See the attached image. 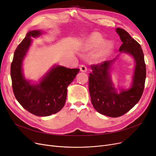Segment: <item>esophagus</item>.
<instances>
[{"mask_svg": "<svg viewBox=\"0 0 156 156\" xmlns=\"http://www.w3.org/2000/svg\"><path fill=\"white\" fill-rule=\"evenodd\" d=\"M80 71H81L82 72L85 73L86 71H87V67H86L84 65H80Z\"/></svg>", "mask_w": 156, "mask_h": 156, "instance_id": "esophagus-1", "label": "esophagus"}]
</instances>
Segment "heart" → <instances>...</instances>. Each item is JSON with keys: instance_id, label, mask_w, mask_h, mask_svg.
<instances>
[{"instance_id": "b5f03b06", "label": "heart", "mask_w": 156, "mask_h": 156, "mask_svg": "<svg viewBox=\"0 0 156 156\" xmlns=\"http://www.w3.org/2000/svg\"><path fill=\"white\" fill-rule=\"evenodd\" d=\"M105 42V39L100 33H94L91 35L83 43L82 49L84 51H90L97 48ZM112 48V44L110 42L106 43L101 48L95 52L93 55V59L96 62H101L105 60Z\"/></svg>"}]
</instances>
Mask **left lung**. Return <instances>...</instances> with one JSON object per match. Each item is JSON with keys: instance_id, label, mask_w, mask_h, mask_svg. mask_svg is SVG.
<instances>
[{"instance_id": "obj_1", "label": "left lung", "mask_w": 156, "mask_h": 156, "mask_svg": "<svg viewBox=\"0 0 156 156\" xmlns=\"http://www.w3.org/2000/svg\"><path fill=\"white\" fill-rule=\"evenodd\" d=\"M116 32L123 42L121 53L130 54L136 62L132 85L129 89H121L118 93L111 78L110 70L115 60L91 65L89 76V90L92 104L97 112L105 116L117 118L129 111L139 101L143 94L146 79V65L141 45L122 28Z\"/></svg>"}]
</instances>
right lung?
Listing matches in <instances>:
<instances>
[{"instance_id":"add662e5","label":"right lung","mask_w":156,"mask_h":156,"mask_svg":"<svg viewBox=\"0 0 156 156\" xmlns=\"http://www.w3.org/2000/svg\"><path fill=\"white\" fill-rule=\"evenodd\" d=\"M43 32L29 31L16 48L11 65V78L14 95L26 110L37 116H48L59 112L65 105L67 88L80 69L56 66L38 83H31L22 73V62L32 42Z\"/></svg>"}]
</instances>
